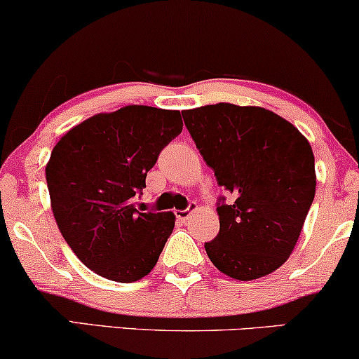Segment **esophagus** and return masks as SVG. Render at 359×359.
<instances>
[{
	"label": "esophagus",
	"mask_w": 359,
	"mask_h": 359,
	"mask_svg": "<svg viewBox=\"0 0 359 359\" xmlns=\"http://www.w3.org/2000/svg\"><path fill=\"white\" fill-rule=\"evenodd\" d=\"M195 210H197V205H195V203H190V207L185 208V210H177L175 212L177 220H180L182 224H185V222L190 219V215H192V212H195Z\"/></svg>",
	"instance_id": "1"
}]
</instances>
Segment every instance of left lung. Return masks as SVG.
Returning a JSON list of instances; mask_svg holds the SVG:
<instances>
[{
  "label": "left lung",
  "mask_w": 359,
  "mask_h": 359,
  "mask_svg": "<svg viewBox=\"0 0 359 359\" xmlns=\"http://www.w3.org/2000/svg\"><path fill=\"white\" fill-rule=\"evenodd\" d=\"M195 146L232 195L219 198V235L205 252L222 273L255 280L280 269L316 189L315 157L300 130L269 109L220 102L182 112Z\"/></svg>",
  "instance_id": "1"
}]
</instances>
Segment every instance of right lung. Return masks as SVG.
<instances>
[{"instance_id":"right-lung-1","label":"right lung","mask_w":359,"mask_h":359,"mask_svg":"<svg viewBox=\"0 0 359 359\" xmlns=\"http://www.w3.org/2000/svg\"><path fill=\"white\" fill-rule=\"evenodd\" d=\"M182 126L179 111L126 106L89 117L54 146L46 165L54 219L94 273L133 283L156 266L175 215L140 212L134 197Z\"/></svg>"}]
</instances>
